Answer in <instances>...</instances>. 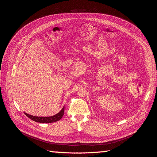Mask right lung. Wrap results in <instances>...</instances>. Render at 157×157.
<instances>
[{"label":"right lung","instance_id":"add662e5","mask_svg":"<svg viewBox=\"0 0 157 157\" xmlns=\"http://www.w3.org/2000/svg\"><path fill=\"white\" fill-rule=\"evenodd\" d=\"M64 109L63 107L62 109L58 113H57L56 115L51 117H36V116H33L31 115H29L26 113H24L25 115L29 117L30 119H31L33 121H35L36 122H40V123H51V122H54L59 121L61 118H62L63 114H64Z\"/></svg>","mask_w":157,"mask_h":157}]
</instances>
